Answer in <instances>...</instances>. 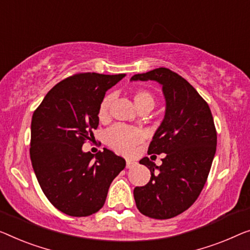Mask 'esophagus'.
<instances>
[{"label": "esophagus", "instance_id": "1", "mask_svg": "<svg viewBox=\"0 0 250 250\" xmlns=\"http://www.w3.org/2000/svg\"><path fill=\"white\" fill-rule=\"evenodd\" d=\"M136 165V163H133L131 161H126V164H125V167L126 168H131V167H133Z\"/></svg>", "mask_w": 250, "mask_h": 250}]
</instances>
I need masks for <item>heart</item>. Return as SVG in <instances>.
<instances>
[{
	"mask_svg": "<svg viewBox=\"0 0 250 250\" xmlns=\"http://www.w3.org/2000/svg\"><path fill=\"white\" fill-rule=\"evenodd\" d=\"M113 96L109 94L102 100L99 107V118L105 120L109 117L110 106ZM133 101L139 111H150L155 105V98L147 89L140 88L133 93ZM144 140V133L139 129L124 125H114L105 132V141L115 151L124 155H130L135 147Z\"/></svg>",
	"mask_w": 250,
	"mask_h": 250,
	"instance_id": "1",
	"label": "heart"
}]
</instances>
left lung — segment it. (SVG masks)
<instances>
[{
    "label": "left lung",
    "mask_w": 250,
    "mask_h": 250,
    "mask_svg": "<svg viewBox=\"0 0 250 250\" xmlns=\"http://www.w3.org/2000/svg\"><path fill=\"white\" fill-rule=\"evenodd\" d=\"M156 81L163 86L166 112L148 155L166 154L161 166L145 157L150 181L133 189L136 206L152 219L181 214L199 197L217 149V130L204 99L185 78L165 67L136 74L131 81Z\"/></svg>",
    "instance_id": "obj_1"
}]
</instances>
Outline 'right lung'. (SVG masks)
<instances>
[{"mask_svg":"<svg viewBox=\"0 0 250 250\" xmlns=\"http://www.w3.org/2000/svg\"><path fill=\"white\" fill-rule=\"evenodd\" d=\"M125 74H74L47 93L31 121L30 158L44 195L70 217H87L104 206L125 161L104 148L95 156L82 146L99 125L106 91Z\"/></svg>","mask_w":250,"mask_h":250,"instance_id":"add662e5","label":"right lung"}]
</instances>
